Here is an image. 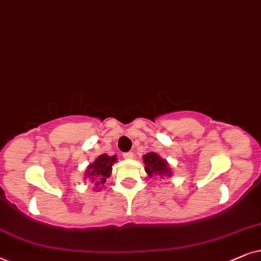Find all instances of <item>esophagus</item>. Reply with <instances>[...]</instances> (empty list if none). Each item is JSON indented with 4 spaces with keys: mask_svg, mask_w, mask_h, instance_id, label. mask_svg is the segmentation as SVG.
<instances>
[{
    "mask_svg": "<svg viewBox=\"0 0 261 261\" xmlns=\"http://www.w3.org/2000/svg\"><path fill=\"white\" fill-rule=\"evenodd\" d=\"M123 158H124V159H126V160H131V159H134V152H131V151H128V152H124V154H123Z\"/></svg>",
    "mask_w": 261,
    "mask_h": 261,
    "instance_id": "1",
    "label": "esophagus"
}]
</instances>
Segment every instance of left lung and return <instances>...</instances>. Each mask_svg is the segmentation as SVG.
I'll return each instance as SVG.
<instances>
[{"label": "left lung", "instance_id": "obj_1", "mask_svg": "<svg viewBox=\"0 0 261 261\" xmlns=\"http://www.w3.org/2000/svg\"><path fill=\"white\" fill-rule=\"evenodd\" d=\"M144 162V171L147 173L149 178L151 176H158V178L165 179L171 178L173 175L172 168L166 159H162L161 156L156 152H148L143 155Z\"/></svg>", "mask_w": 261, "mask_h": 261}]
</instances>
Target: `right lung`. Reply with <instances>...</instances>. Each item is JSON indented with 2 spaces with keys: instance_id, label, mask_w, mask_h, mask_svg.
Wrapping results in <instances>:
<instances>
[{
  "instance_id": "right-lung-1",
  "label": "right lung",
  "mask_w": 261,
  "mask_h": 261,
  "mask_svg": "<svg viewBox=\"0 0 261 261\" xmlns=\"http://www.w3.org/2000/svg\"><path fill=\"white\" fill-rule=\"evenodd\" d=\"M117 156H109L107 154H101L87 167L85 179H88V181L94 186V191L102 190L103 184L106 182V179H109L112 174V166L117 162Z\"/></svg>"
}]
</instances>
